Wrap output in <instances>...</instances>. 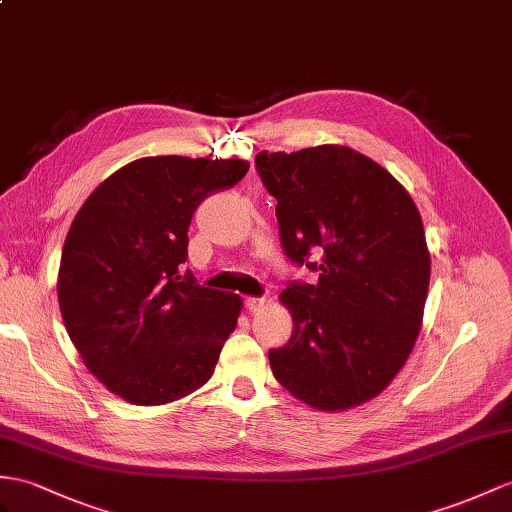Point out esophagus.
Here are the masks:
<instances>
[{"label": "esophagus", "instance_id": "obj_1", "mask_svg": "<svg viewBox=\"0 0 512 512\" xmlns=\"http://www.w3.org/2000/svg\"><path fill=\"white\" fill-rule=\"evenodd\" d=\"M267 306V299L265 297H247L245 299V308L249 310V313H260V310H265Z\"/></svg>", "mask_w": 512, "mask_h": 512}]
</instances>
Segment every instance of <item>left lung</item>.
Masks as SVG:
<instances>
[{"label":"left lung","mask_w":512,"mask_h":512,"mask_svg":"<svg viewBox=\"0 0 512 512\" xmlns=\"http://www.w3.org/2000/svg\"><path fill=\"white\" fill-rule=\"evenodd\" d=\"M256 169L278 199L286 256L319 271L280 293L293 334L269 352L273 376L315 410L365 404L400 373L423 323L430 249L413 197L345 145L260 152Z\"/></svg>","instance_id":"8db88e82"}]
</instances>
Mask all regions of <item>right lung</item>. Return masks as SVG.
I'll use <instances>...</instances> for the list:
<instances>
[{
	"mask_svg": "<svg viewBox=\"0 0 512 512\" xmlns=\"http://www.w3.org/2000/svg\"><path fill=\"white\" fill-rule=\"evenodd\" d=\"M247 160L147 156L108 176L73 217L58 304L86 369L134 406L182 400L213 378L243 299L180 276L195 208Z\"/></svg>",
	"mask_w": 512,
	"mask_h": 512,
	"instance_id": "1",
	"label": "right lung"
}]
</instances>
